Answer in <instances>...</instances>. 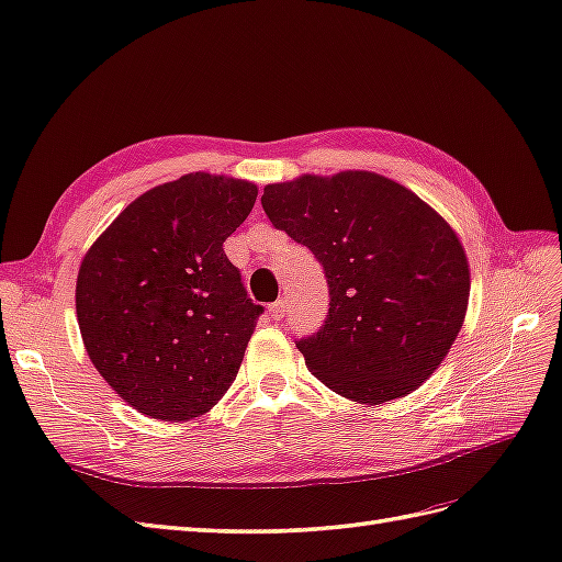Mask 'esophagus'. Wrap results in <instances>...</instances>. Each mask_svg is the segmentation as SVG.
Returning <instances> with one entry per match:
<instances>
[{"label": "esophagus", "mask_w": 562, "mask_h": 562, "mask_svg": "<svg viewBox=\"0 0 562 562\" xmlns=\"http://www.w3.org/2000/svg\"><path fill=\"white\" fill-rule=\"evenodd\" d=\"M284 304H286L284 299H278L276 304H270V316L276 318V321H282V318H284V308H286Z\"/></svg>", "instance_id": "1"}]
</instances>
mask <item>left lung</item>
<instances>
[{"label": "left lung", "instance_id": "left-lung-1", "mask_svg": "<svg viewBox=\"0 0 562 562\" xmlns=\"http://www.w3.org/2000/svg\"><path fill=\"white\" fill-rule=\"evenodd\" d=\"M260 203L325 270L328 316L296 340L321 383L347 400L383 404L434 375L469 302L467 254L434 207L397 181L357 169L268 184Z\"/></svg>", "mask_w": 562, "mask_h": 562}]
</instances>
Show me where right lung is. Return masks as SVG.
Returning a JSON list of instances; mask_svg holds the SVG:
<instances>
[{
	"label": "right lung",
	"mask_w": 562,
	"mask_h": 562,
	"mask_svg": "<svg viewBox=\"0 0 562 562\" xmlns=\"http://www.w3.org/2000/svg\"><path fill=\"white\" fill-rule=\"evenodd\" d=\"M256 195L251 181L184 175L128 203L83 256L76 316L86 351L140 414L193 419L237 378L263 306L222 244Z\"/></svg>",
	"instance_id": "right-lung-1"
}]
</instances>
